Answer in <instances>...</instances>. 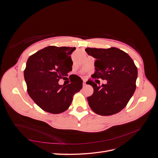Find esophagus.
Instances as JSON below:
<instances>
[{
	"mask_svg": "<svg viewBox=\"0 0 158 158\" xmlns=\"http://www.w3.org/2000/svg\"><path fill=\"white\" fill-rule=\"evenodd\" d=\"M83 86H85V85H86V81H85V80H84L83 81Z\"/></svg>",
	"mask_w": 158,
	"mask_h": 158,
	"instance_id": "obj_1",
	"label": "esophagus"
}]
</instances>
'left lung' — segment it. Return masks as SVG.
I'll list each match as a JSON object with an SVG mask.
<instances>
[{"mask_svg": "<svg viewBox=\"0 0 158 158\" xmlns=\"http://www.w3.org/2000/svg\"><path fill=\"white\" fill-rule=\"evenodd\" d=\"M85 51L96 59L92 76L95 83L99 82V78L108 81L99 87L92 80L86 82L94 88L92 95L87 98L90 108L103 116L118 113L126 107L136 89L138 70L135 63L127 52L116 47H88Z\"/></svg>", "mask_w": 158, "mask_h": 158, "instance_id": "8db88e82", "label": "left lung"}]
</instances>
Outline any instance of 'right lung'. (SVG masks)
Segmentation results:
<instances>
[{"label":"right lung","mask_w":158,"mask_h":158,"mask_svg":"<svg viewBox=\"0 0 158 158\" xmlns=\"http://www.w3.org/2000/svg\"><path fill=\"white\" fill-rule=\"evenodd\" d=\"M76 47L49 46L28 58L24 79L30 98L45 111L59 114L65 111L73 95L82 88L80 78L68 85H59L60 78L67 76L73 62L70 55Z\"/></svg>","instance_id":"obj_1"}]
</instances>
